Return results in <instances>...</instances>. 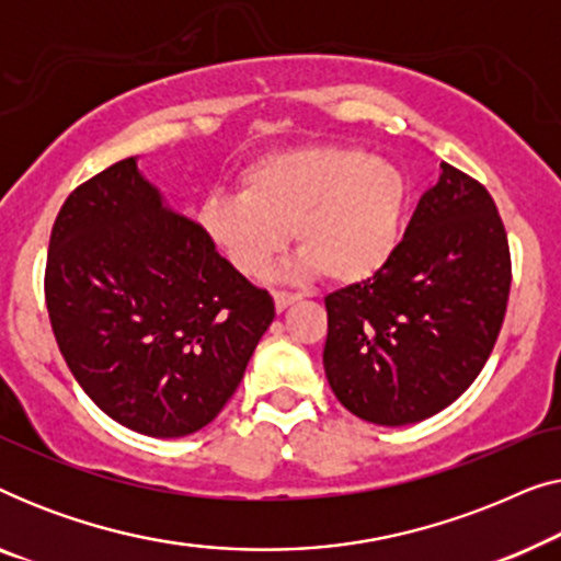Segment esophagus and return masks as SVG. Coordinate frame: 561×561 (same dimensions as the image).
Returning a JSON list of instances; mask_svg holds the SVG:
<instances>
[{
    "label": "esophagus",
    "mask_w": 561,
    "mask_h": 561,
    "mask_svg": "<svg viewBox=\"0 0 561 561\" xmlns=\"http://www.w3.org/2000/svg\"><path fill=\"white\" fill-rule=\"evenodd\" d=\"M275 298V311H286L290 304H296L298 301V296L296 294H286V290H278V294L273 296Z\"/></svg>",
    "instance_id": "esophagus-1"
}]
</instances>
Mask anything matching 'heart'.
<instances>
[{"label":"heart","instance_id":"b5f03b06","mask_svg":"<svg viewBox=\"0 0 561 561\" xmlns=\"http://www.w3.org/2000/svg\"><path fill=\"white\" fill-rule=\"evenodd\" d=\"M409 209L401 168L344 145L278 150L242 173V194L204 204V232L234 271L260 278L286 248L290 229L301 252L283 275L355 286L396 255Z\"/></svg>","mask_w":561,"mask_h":561}]
</instances>
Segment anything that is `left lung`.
<instances>
[{
  "instance_id": "1",
  "label": "left lung",
  "mask_w": 561,
  "mask_h": 561,
  "mask_svg": "<svg viewBox=\"0 0 561 561\" xmlns=\"http://www.w3.org/2000/svg\"><path fill=\"white\" fill-rule=\"evenodd\" d=\"M508 290V237L495 202L442 163L390 263L324 298V373L334 396L378 426L447 409L488 363Z\"/></svg>"
}]
</instances>
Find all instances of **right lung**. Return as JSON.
<instances>
[{"label": "right lung", "instance_id": "obj_1", "mask_svg": "<svg viewBox=\"0 0 561 561\" xmlns=\"http://www.w3.org/2000/svg\"><path fill=\"white\" fill-rule=\"evenodd\" d=\"M45 304L91 401L137 434L211 424L240 386L273 298L127 158L83 183L50 232Z\"/></svg>", "mask_w": 561, "mask_h": 561}]
</instances>
